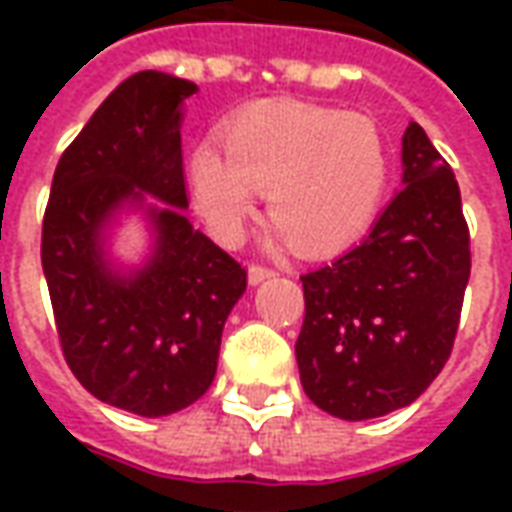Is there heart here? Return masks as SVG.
Here are the masks:
<instances>
[{
  "label": "heart",
  "instance_id": "b5f03b06",
  "mask_svg": "<svg viewBox=\"0 0 512 512\" xmlns=\"http://www.w3.org/2000/svg\"><path fill=\"white\" fill-rule=\"evenodd\" d=\"M367 202H370V194L365 189H359V186H345V189L337 191V200H334V213L337 216H343L348 222H356L362 211L367 208Z\"/></svg>",
  "mask_w": 512,
  "mask_h": 512
}]
</instances>
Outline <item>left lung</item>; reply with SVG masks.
I'll use <instances>...</instances> for the list:
<instances>
[{
	"mask_svg": "<svg viewBox=\"0 0 512 512\" xmlns=\"http://www.w3.org/2000/svg\"><path fill=\"white\" fill-rule=\"evenodd\" d=\"M197 84L134 73L95 109L51 180L40 260L65 362L79 384L139 417H169L213 384L246 271L194 230L180 126ZM139 215L146 255L123 264L111 238Z\"/></svg>",
	"mask_w": 512,
	"mask_h": 512,
	"instance_id": "left-lung-1",
	"label": "left lung"
}]
</instances>
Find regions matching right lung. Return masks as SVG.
I'll list each match as a JSON object with an SVG mask.
<instances>
[{
  "label": "right lung",
  "instance_id": "right-lung-1",
  "mask_svg": "<svg viewBox=\"0 0 512 512\" xmlns=\"http://www.w3.org/2000/svg\"><path fill=\"white\" fill-rule=\"evenodd\" d=\"M400 158L403 189L362 244L301 277V386L348 422L411 406L439 376L472 268L450 167L425 131L403 134Z\"/></svg>",
  "mask_w": 512,
  "mask_h": 512
}]
</instances>
